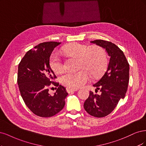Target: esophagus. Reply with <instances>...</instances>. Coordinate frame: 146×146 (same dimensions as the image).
<instances>
[{"label":"esophagus","instance_id":"esophagus-1","mask_svg":"<svg viewBox=\"0 0 146 146\" xmlns=\"http://www.w3.org/2000/svg\"><path fill=\"white\" fill-rule=\"evenodd\" d=\"M66 90H67V92L68 93H72V92H75V91L78 90V88L67 87V88H66Z\"/></svg>","mask_w":146,"mask_h":146}]
</instances>
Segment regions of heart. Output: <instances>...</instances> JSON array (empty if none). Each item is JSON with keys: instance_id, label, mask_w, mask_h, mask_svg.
<instances>
[{"instance_id": "1", "label": "heart", "mask_w": 146, "mask_h": 146, "mask_svg": "<svg viewBox=\"0 0 146 146\" xmlns=\"http://www.w3.org/2000/svg\"><path fill=\"white\" fill-rule=\"evenodd\" d=\"M62 52L67 55H72L80 58L81 67L86 68L79 71H65L60 74L59 80L63 85L70 88H78L84 86L90 78L101 75L106 70L107 56L106 50L100 46H89L81 44H74L65 46ZM50 65L54 72L60 71L64 67L60 55L58 53L51 54Z\"/></svg>"}]
</instances>
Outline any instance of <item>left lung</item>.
<instances>
[{
	"label": "left lung",
	"instance_id": "1",
	"mask_svg": "<svg viewBox=\"0 0 146 146\" xmlns=\"http://www.w3.org/2000/svg\"><path fill=\"white\" fill-rule=\"evenodd\" d=\"M90 42L106 49L110 56L106 71L93 85L96 93L90 91L84 104L88 114L102 117L109 115L121 99L124 98L129 81V64L123 51L111 42L100 39Z\"/></svg>",
	"mask_w": 146,
	"mask_h": 146
}]
</instances>
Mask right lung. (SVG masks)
Instances as JSON below:
<instances>
[{
	"label": "right lung",
	"instance_id": "1",
	"mask_svg": "<svg viewBox=\"0 0 146 146\" xmlns=\"http://www.w3.org/2000/svg\"><path fill=\"white\" fill-rule=\"evenodd\" d=\"M60 42L40 43L23 56L18 66L17 84L26 106L37 116L51 117L62 110L66 89L53 81L56 75L50 65V58L54 48ZM52 83L58 86L54 95L50 96L48 87Z\"/></svg>",
	"mask_w": 146,
	"mask_h": 146
}]
</instances>
